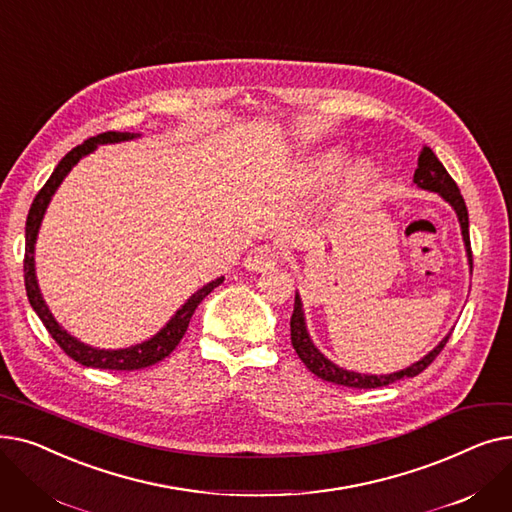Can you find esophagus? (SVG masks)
<instances>
[{"label": "esophagus", "mask_w": 512, "mask_h": 512, "mask_svg": "<svg viewBox=\"0 0 512 512\" xmlns=\"http://www.w3.org/2000/svg\"><path fill=\"white\" fill-rule=\"evenodd\" d=\"M278 261H280V257L274 249L259 247L245 257V267L249 272H265V270H272V267H276Z\"/></svg>", "instance_id": "34e87169"}]
</instances>
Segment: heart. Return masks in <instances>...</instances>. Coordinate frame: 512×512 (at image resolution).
I'll return each mask as SVG.
<instances>
[{
    "mask_svg": "<svg viewBox=\"0 0 512 512\" xmlns=\"http://www.w3.org/2000/svg\"><path fill=\"white\" fill-rule=\"evenodd\" d=\"M342 164L340 151L317 153L305 161V166L297 174V184L303 188H313L326 184L338 172ZM373 180V168L367 159H357L355 164L346 170L342 180V193L346 197H359L367 191V186Z\"/></svg>",
    "mask_w": 512,
    "mask_h": 512,
    "instance_id": "obj_1",
    "label": "heart"
}]
</instances>
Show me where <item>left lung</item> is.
Instances as JSON below:
<instances>
[{"instance_id":"left-lung-1","label":"left lung","mask_w":512,"mask_h":512,"mask_svg":"<svg viewBox=\"0 0 512 512\" xmlns=\"http://www.w3.org/2000/svg\"><path fill=\"white\" fill-rule=\"evenodd\" d=\"M413 184L421 191H429L440 195L456 213L461 224V234H463V242H465V251H467V259H469V267L473 270V255H471V242H469V213H467V205L465 199L459 191V186L450 178V174L446 172V168L442 166V161L436 157V153L423 147L417 159V170L413 176ZM450 334L444 336L438 346H434L423 359H419L417 363L394 371V373H382V375H373V373H359V371H348L340 365H336L334 361H330L319 348L313 344L309 330H307V321H305V309H303V301L301 294H294V311L290 317V340L294 351H297L299 359L307 365V369L311 373H315L317 378H321L324 382H332L338 386H346V388H380V386H388L394 384L398 380L405 378H415L419 375L429 363H432L440 351L444 348V344L448 342Z\"/></svg>"}]
</instances>
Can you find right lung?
Masks as SVG:
<instances>
[{
	"instance_id": "add662e5",
	"label": "right lung",
	"mask_w": 512,
	"mask_h": 512,
	"mask_svg": "<svg viewBox=\"0 0 512 512\" xmlns=\"http://www.w3.org/2000/svg\"><path fill=\"white\" fill-rule=\"evenodd\" d=\"M141 134L137 132H103L97 134V137L87 139L83 145L74 147L70 153H66V157L60 161L53 170V174L49 176V180L45 182V186L37 193L29 218H26V228H24V286H26V297H29L31 307L35 309V313L39 315V319L43 321V326L47 328V332L51 334V338L60 344L62 351L72 357L76 363L85 365V367H95V369H116V371H134V369H143L149 365L159 363L161 359H166L174 348L178 346V342L182 340L188 321H191L195 309L199 307V303L207 297V294L224 282V276L211 280L209 284H205L203 288H199L193 297H188L186 303L168 319V324L161 328L155 336H151L149 340L134 344L128 348H97L91 344L80 342L78 338H74L68 330H64L58 319L53 317V313L49 311L39 282H37V272H35V245H37V236H39V228L41 222L45 218V211L49 207L51 197L56 195L58 186L64 182V178L68 176V172L78 164L80 159L87 157L89 153H93L99 145H112V143H124V141H132L139 139Z\"/></svg>"
}]
</instances>
